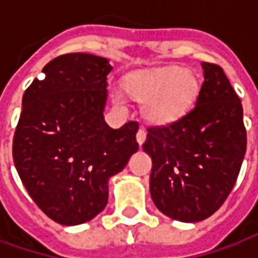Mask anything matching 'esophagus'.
I'll return each mask as SVG.
<instances>
[{"instance_id":"1","label":"esophagus","mask_w":258,"mask_h":258,"mask_svg":"<svg viewBox=\"0 0 258 258\" xmlns=\"http://www.w3.org/2000/svg\"><path fill=\"white\" fill-rule=\"evenodd\" d=\"M146 140V131L144 128L138 130V133H137V141H138V144L142 145Z\"/></svg>"}]
</instances>
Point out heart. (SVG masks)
I'll return each mask as SVG.
<instances>
[{"label": "heart", "instance_id": "b5f03b06", "mask_svg": "<svg viewBox=\"0 0 258 258\" xmlns=\"http://www.w3.org/2000/svg\"><path fill=\"white\" fill-rule=\"evenodd\" d=\"M125 88L138 101H145L144 112L151 121L167 124L189 110L199 85L190 72L167 68L130 73L125 77Z\"/></svg>", "mask_w": 258, "mask_h": 258}]
</instances>
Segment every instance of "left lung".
Segmentation results:
<instances>
[{"instance_id": "8db88e82", "label": "left lung", "mask_w": 258, "mask_h": 258, "mask_svg": "<svg viewBox=\"0 0 258 258\" xmlns=\"http://www.w3.org/2000/svg\"><path fill=\"white\" fill-rule=\"evenodd\" d=\"M205 81L195 106L175 121L148 127L151 196L163 214L198 222L231 194L246 153L243 109L221 66L202 62Z\"/></svg>"}]
</instances>
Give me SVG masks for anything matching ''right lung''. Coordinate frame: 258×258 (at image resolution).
I'll list each match as a JSON object with an SVG mask.
<instances>
[{"label": "right lung", "instance_id": "1", "mask_svg": "<svg viewBox=\"0 0 258 258\" xmlns=\"http://www.w3.org/2000/svg\"><path fill=\"white\" fill-rule=\"evenodd\" d=\"M107 59L64 53L23 94L12 144L15 167L42 213L62 225L92 220L107 205V181L138 151L137 121L103 120Z\"/></svg>", "mask_w": 258, "mask_h": 258}]
</instances>
